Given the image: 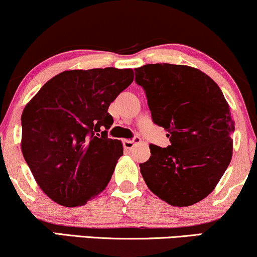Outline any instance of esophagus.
<instances>
[{"label":"esophagus","instance_id":"obj_1","mask_svg":"<svg viewBox=\"0 0 257 257\" xmlns=\"http://www.w3.org/2000/svg\"><path fill=\"white\" fill-rule=\"evenodd\" d=\"M140 142H141V139H140L139 136H135L133 140H124V141H123V146H124L125 149H132L135 145L140 144Z\"/></svg>","mask_w":257,"mask_h":257}]
</instances>
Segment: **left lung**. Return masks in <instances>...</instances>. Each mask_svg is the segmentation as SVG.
Wrapping results in <instances>:
<instances>
[{
  "label": "left lung",
  "instance_id": "1",
  "mask_svg": "<svg viewBox=\"0 0 257 257\" xmlns=\"http://www.w3.org/2000/svg\"><path fill=\"white\" fill-rule=\"evenodd\" d=\"M155 124L171 146L149 145L151 158L140 164L149 190L172 206L198 203L215 190L232 158L235 122L213 79L186 65L148 64L135 69Z\"/></svg>",
  "mask_w": 257,
  "mask_h": 257
}]
</instances>
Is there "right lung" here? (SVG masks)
I'll use <instances>...</instances> for the list:
<instances>
[{"mask_svg":"<svg viewBox=\"0 0 257 257\" xmlns=\"http://www.w3.org/2000/svg\"><path fill=\"white\" fill-rule=\"evenodd\" d=\"M133 80L132 69L64 71L26 104L22 154L39 187L57 204L85 205L109 184L123 145L108 139L113 123L108 109Z\"/></svg>","mask_w":257,"mask_h":257,"instance_id":"1","label":"right lung"}]
</instances>
